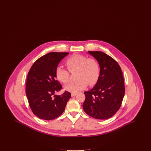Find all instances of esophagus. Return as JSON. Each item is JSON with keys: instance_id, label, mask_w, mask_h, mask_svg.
Instances as JSON below:
<instances>
[{"instance_id": "obj_1", "label": "esophagus", "mask_w": 151, "mask_h": 151, "mask_svg": "<svg viewBox=\"0 0 151 151\" xmlns=\"http://www.w3.org/2000/svg\"><path fill=\"white\" fill-rule=\"evenodd\" d=\"M76 94H77V93H71V96H72V97H73V96H75Z\"/></svg>"}]
</instances>
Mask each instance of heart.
I'll use <instances>...</instances> for the list:
<instances>
[{
	"label": "heart",
	"instance_id": "heart-1",
	"mask_svg": "<svg viewBox=\"0 0 151 151\" xmlns=\"http://www.w3.org/2000/svg\"><path fill=\"white\" fill-rule=\"evenodd\" d=\"M65 64L70 71L77 70V80L72 81L65 86V90L71 93H77L84 89L88 84L93 86L99 78L100 67L98 62L93 58L80 54H74L68 58ZM55 75L59 81L66 83L70 79V72L62 66H58Z\"/></svg>",
	"mask_w": 151,
	"mask_h": 151
}]
</instances>
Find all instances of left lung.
<instances>
[{
	"instance_id": "obj_1",
	"label": "left lung",
	"mask_w": 151,
	"mask_h": 151,
	"mask_svg": "<svg viewBox=\"0 0 151 151\" xmlns=\"http://www.w3.org/2000/svg\"><path fill=\"white\" fill-rule=\"evenodd\" d=\"M98 62L100 74L96 85L84 92L83 108L88 115L106 119L115 114L121 106L125 88L121 68L115 60L102 51H88Z\"/></svg>"
}]
</instances>
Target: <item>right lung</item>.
I'll return each mask as SVG.
<instances>
[{
    "mask_svg": "<svg viewBox=\"0 0 151 151\" xmlns=\"http://www.w3.org/2000/svg\"><path fill=\"white\" fill-rule=\"evenodd\" d=\"M68 52H51L38 59L29 70L26 84V95L33 113L40 119L52 120L65 111L71 94L65 91L59 95L62 85L57 80L55 70ZM53 95L55 98H52Z\"/></svg>",
    "mask_w": 151,
    "mask_h": 151,
    "instance_id": "1",
    "label": "right lung"
}]
</instances>
